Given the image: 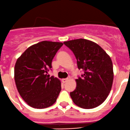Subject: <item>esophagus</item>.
Segmentation results:
<instances>
[{
	"instance_id": "34e87169",
	"label": "esophagus",
	"mask_w": 130,
	"mask_h": 130,
	"mask_svg": "<svg viewBox=\"0 0 130 130\" xmlns=\"http://www.w3.org/2000/svg\"><path fill=\"white\" fill-rule=\"evenodd\" d=\"M68 80H69V78H63V79L61 80H62V82H63V83H65V82H66Z\"/></svg>"
}]
</instances>
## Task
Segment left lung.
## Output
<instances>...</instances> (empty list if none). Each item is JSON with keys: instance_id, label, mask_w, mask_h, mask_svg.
<instances>
[{"instance_id": "left-lung-1", "label": "left lung", "mask_w": 130, "mask_h": 130, "mask_svg": "<svg viewBox=\"0 0 130 130\" xmlns=\"http://www.w3.org/2000/svg\"><path fill=\"white\" fill-rule=\"evenodd\" d=\"M73 52L78 69L84 73L76 79V89L70 93L75 104L92 109L102 104L108 96L113 82V67L109 56L97 43L86 39L64 42Z\"/></svg>"}]
</instances>
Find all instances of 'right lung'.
Returning a JSON list of instances; mask_svg holds the SVG:
<instances>
[{
    "label": "right lung",
    "mask_w": 130,
    "mask_h": 130,
    "mask_svg": "<svg viewBox=\"0 0 130 130\" xmlns=\"http://www.w3.org/2000/svg\"><path fill=\"white\" fill-rule=\"evenodd\" d=\"M63 43L43 41L33 44L19 57L14 79L19 94L29 106L43 109L52 106L61 91V82L50 77L53 58Z\"/></svg>",
    "instance_id": "obj_1"
}]
</instances>
